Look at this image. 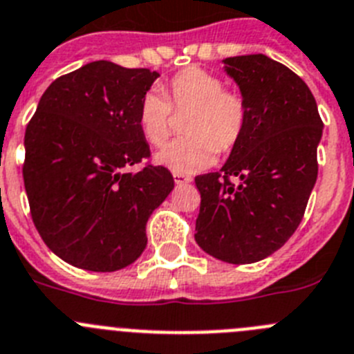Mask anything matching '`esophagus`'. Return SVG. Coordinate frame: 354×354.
I'll return each mask as SVG.
<instances>
[{"label": "esophagus", "instance_id": "34e87169", "mask_svg": "<svg viewBox=\"0 0 354 354\" xmlns=\"http://www.w3.org/2000/svg\"><path fill=\"white\" fill-rule=\"evenodd\" d=\"M173 178H174V183L176 185H185V183H190V181H192V178L187 176V174H181V173H174Z\"/></svg>", "mask_w": 354, "mask_h": 354}]
</instances>
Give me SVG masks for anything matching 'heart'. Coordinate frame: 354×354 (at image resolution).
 Segmentation results:
<instances>
[{"label":"heart","mask_w":354,"mask_h":354,"mask_svg":"<svg viewBox=\"0 0 354 354\" xmlns=\"http://www.w3.org/2000/svg\"><path fill=\"white\" fill-rule=\"evenodd\" d=\"M176 109H190L183 138L169 142L155 155V162L174 173H196L215 162L216 151H229L247 125V106L240 93L224 90L218 75L189 66L167 84ZM139 127L146 141L162 146L171 136V104L160 90H149L139 104Z\"/></svg>","instance_id":"heart-1"}]
</instances>
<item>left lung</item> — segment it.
Returning <instances> with one entry per match:
<instances>
[{
  "label": "left lung",
  "instance_id": "8db88e82",
  "mask_svg": "<svg viewBox=\"0 0 354 354\" xmlns=\"http://www.w3.org/2000/svg\"><path fill=\"white\" fill-rule=\"evenodd\" d=\"M222 63L240 88L247 125L222 169L196 178L194 238L216 259L248 264L272 256L300 225L317 180L323 122L308 86L282 63L264 54Z\"/></svg>",
  "mask_w": 354,
  "mask_h": 354
}]
</instances>
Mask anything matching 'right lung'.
I'll list each match as a JSON object with an SVG mask.
<instances>
[{"label": "right lung", "instance_id": "1", "mask_svg": "<svg viewBox=\"0 0 354 354\" xmlns=\"http://www.w3.org/2000/svg\"><path fill=\"white\" fill-rule=\"evenodd\" d=\"M157 72L91 62L46 90L24 136L31 216L47 247L88 272H116L146 248V222L174 189L149 155L139 104Z\"/></svg>", "mask_w": 354, "mask_h": 354}]
</instances>
